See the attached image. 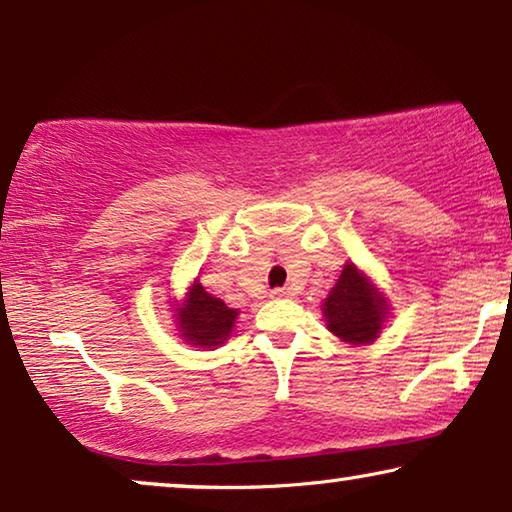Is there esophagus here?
I'll use <instances>...</instances> for the list:
<instances>
[{
  "instance_id": "obj_1",
  "label": "esophagus",
  "mask_w": 512,
  "mask_h": 512,
  "mask_svg": "<svg viewBox=\"0 0 512 512\" xmlns=\"http://www.w3.org/2000/svg\"><path fill=\"white\" fill-rule=\"evenodd\" d=\"M271 297L273 299H283V297H290V292H287L285 287H276V290H271Z\"/></svg>"
}]
</instances>
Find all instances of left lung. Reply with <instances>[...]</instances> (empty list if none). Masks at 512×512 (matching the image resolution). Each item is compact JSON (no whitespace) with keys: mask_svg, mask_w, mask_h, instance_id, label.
I'll return each mask as SVG.
<instances>
[{"mask_svg":"<svg viewBox=\"0 0 512 512\" xmlns=\"http://www.w3.org/2000/svg\"><path fill=\"white\" fill-rule=\"evenodd\" d=\"M387 313L380 297L355 264H345L341 278L325 299V318L331 334L348 343H369L378 338Z\"/></svg>","mask_w":512,"mask_h":512,"instance_id":"left-lung-1","label":"left lung"}]
</instances>
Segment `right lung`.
Listing matches in <instances>:
<instances>
[{
    "label": "right lung",
    "mask_w": 512,
    "mask_h": 512,
    "mask_svg": "<svg viewBox=\"0 0 512 512\" xmlns=\"http://www.w3.org/2000/svg\"><path fill=\"white\" fill-rule=\"evenodd\" d=\"M236 315L239 311L227 308L225 301L208 294L201 283H194L183 308H178V331H183V338L192 345L211 348L227 341Z\"/></svg>",
    "instance_id": "1"
}]
</instances>
